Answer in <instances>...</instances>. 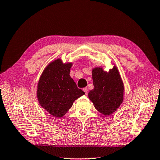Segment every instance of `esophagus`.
Wrapping results in <instances>:
<instances>
[{"label": "esophagus", "mask_w": 160, "mask_h": 160, "mask_svg": "<svg viewBox=\"0 0 160 160\" xmlns=\"http://www.w3.org/2000/svg\"><path fill=\"white\" fill-rule=\"evenodd\" d=\"M83 91H84V92L85 93V94L87 95V92H88V89H87V87H84V88H83Z\"/></svg>", "instance_id": "1"}]
</instances>
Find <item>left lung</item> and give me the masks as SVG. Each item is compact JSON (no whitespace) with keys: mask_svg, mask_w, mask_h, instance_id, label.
Instances as JSON below:
<instances>
[{"mask_svg":"<svg viewBox=\"0 0 160 160\" xmlns=\"http://www.w3.org/2000/svg\"><path fill=\"white\" fill-rule=\"evenodd\" d=\"M92 73L94 87L89 92V98L99 112L110 115L123 101L124 84L119 71L114 65L108 72L102 67H95Z\"/></svg>","mask_w":160,"mask_h":160,"instance_id":"left-lung-1","label":"left lung"}]
</instances>
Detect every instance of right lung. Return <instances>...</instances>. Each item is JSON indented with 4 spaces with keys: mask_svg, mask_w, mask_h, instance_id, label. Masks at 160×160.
I'll list each match as a JSON object with an SVG mask.
<instances>
[{
    "mask_svg": "<svg viewBox=\"0 0 160 160\" xmlns=\"http://www.w3.org/2000/svg\"><path fill=\"white\" fill-rule=\"evenodd\" d=\"M72 62L63 63L57 59L46 66L39 78L37 97L43 109L56 118L67 113L73 102L84 92L78 89L70 76Z\"/></svg>",
    "mask_w": 160,
    "mask_h": 160,
    "instance_id": "add662e5",
    "label": "right lung"
}]
</instances>
